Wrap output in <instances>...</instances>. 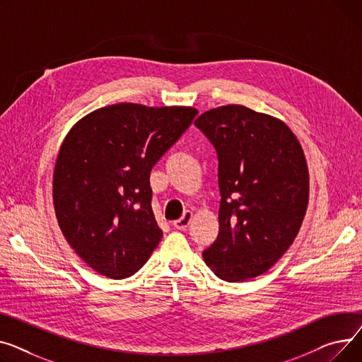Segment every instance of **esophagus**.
<instances>
[{
  "label": "esophagus",
  "instance_id": "obj_1",
  "mask_svg": "<svg viewBox=\"0 0 362 362\" xmlns=\"http://www.w3.org/2000/svg\"><path fill=\"white\" fill-rule=\"evenodd\" d=\"M191 219H193V211L187 210V211H184V215H182L178 221L174 222V228H177V229H180V230H185V229L188 228Z\"/></svg>",
  "mask_w": 362,
  "mask_h": 362
}]
</instances>
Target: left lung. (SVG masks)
Masks as SVG:
<instances>
[{
  "label": "left lung",
  "instance_id": "left-lung-1",
  "mask_svg": "<svg viewBox=\"0 0 362 362\" xmlns=\"http://www.w3.org/2000/svg\"><path fill=\"white\" fill-rule=\"evenodd\" d=\"M194 124L219 159V233L203 251L221 279L267 272L292 245L305 218L310 174L300 140L279 118L244 105L203 112Z\"/></svg>",
  "mask_w": 362,
  "mask_h": 362
}]
</instances>
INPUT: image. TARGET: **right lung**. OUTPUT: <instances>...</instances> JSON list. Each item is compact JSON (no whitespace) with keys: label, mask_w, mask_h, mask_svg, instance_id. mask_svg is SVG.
Instances as JSON below:
<instances>
[{"label":"right lung","mask_w":362,"mask_h":362,"mask_svg":"<svg viewBox=\"0 0 362 362\" xmlns=\"http://www.w3.org/2000/svg\"><path fill=\"white\" fill-rule=\"evenodd\" d=\"M199 114L122 102L78 119L54 166L55 216L77 256L102 276L134 274L158 247L151 171Z\"/></svg>","instance_id":"add662e5"}]
</instances>
